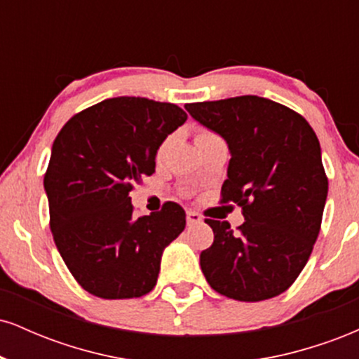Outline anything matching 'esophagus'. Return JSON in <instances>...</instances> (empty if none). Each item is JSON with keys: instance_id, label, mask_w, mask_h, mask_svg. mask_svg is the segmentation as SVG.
I'll return each instance as SVG.
<instances>
[{"instance_id": "34e87169", "label": "esophagus", "mask_w": 359, "mask_h": 359, "mask_svg": "<svg viewBox=\"0 0 359 359\" xmlns=\"http://www.w3.org/2000/svg\"><path fill=\"white\" fill-rule=\"evenodd\" d=\"M203 221V216L196 211H187V224H197Z\"/></svg>"}]
</instances>
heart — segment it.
Returning <instances> with one entry per match:
<instances>
[{
	"mask_svg": "<svg viewBox=\"0 0 359 359\" xmlns=\"http://www.w3.org/2000/svg\"><path fill=\"white\" fill-rule=\"evenodd\" d=\"M217 137L214 133H211V131H199V135H197V138H196V142H197V145H199V143H204V142H211V140H216ZM167 147H168V140H165V142L162 143V145L158 147V151H156V156H162L163 154H165V150H167Z\"/></svg>",
	"mask_w": 359,
	"mask_h": 359,
	"instance_id": "heart-1",
	"label": "heart"
}]
</instances>
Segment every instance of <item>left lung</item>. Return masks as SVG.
Returning a JSON list of instances; mask_svg holds the SVG:
<instances>
[{"mask_svg":"<svg viewBox=\"0 0 359 359\" xmlns=\"http://www.w3.org/2000/svg\"><path fill=\"white\" fill-rule=\"evenodd\" d=\"M199 125L228 143L231 160L222 203L243 208L245 222L205 219L214 243L201 253L208 283L226 297L259 302L285 292L319 236L327 177L311 125L259 96L185 104Z\"/></svg>","mask_w":359,"mask_h":359,"instance_id":"1","label":"left lung"}]
</instances>
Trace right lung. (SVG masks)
I'll return each mask as SVG.
<instances>
[{"instance_id": "add662e5", "label": "right lung", "mask_w": 359, "mask_h": 359, "mask_svg": "<svg viewBox=\"0 0 359 359\" xmlns=\"http://www.w3.org/2000/svg\"><path fill=\"white\" fill-rule=\"evenodd\" d=\"M185 119L172 102L121 96L81 111L57 135L43 179L52 236L89 294L133 299L155 287L185 211L165 203L135 217L130 191L154 174L158 147Z\"/></svg>"}]
</instances>
